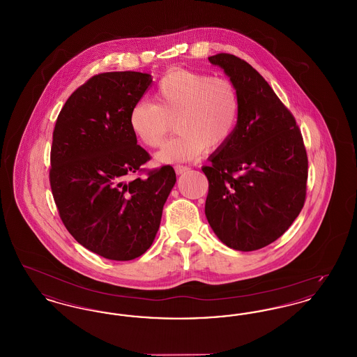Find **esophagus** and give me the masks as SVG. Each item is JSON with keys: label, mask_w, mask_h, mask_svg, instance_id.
I'll return each instance as SVG.
<instances>
[{"label": "esophagus", "mask_w": 357, "mask_h": 357, "mask_svg": "<svg viewBox=\"0 0 357 357\" xmlns=\"http://www.w3.org/2000/svg\"><path fill=\"white\" fill-rule=\"evenodd\" d=\"M175 172L178 174V175H181V174H183L185 171L190 170V167H187V166H183V165H176L175 167Z\"/></svg>", "instance_id": "esophagus-1"}]
</instances>
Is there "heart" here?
<instances>
[{
    "label": "heart",
    "mask_w": 357,
    "mask_h": 357,
    "mask_svg": "<svg viewBox=\"0 0 357 357\" xmlns=\"http://www.w3.org/2000/svg\"><path fill=\"white\" fill-rule=\"evenodd\" d=\"M153 102H137L130 112L134 135L158 149L172 131L178 135L158 153L162 162H182L223 147L234 134L239 118V93L226 77L171 69L158 82Z\"/></svg>",
    "instance_id": "obj_1"
}]
</instances>
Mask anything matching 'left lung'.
I'll return each instance as SVG.
<instances>
[{"label":"left lung","instance_id":"8db88e82","mask_svg":"<svg viewBox=\"0 0 357 357\" xmlns=\"http://www.w3.org/2000/svg\"><path fill=\"white\" fill-rule=\"evenodd\" d=\"M239 93L230 140L210 156L206 218L222 242L253 252L281 237L304 207L307 155L294 116L249 63L230 53L208 57Z\"/></svg>","mask_w":357,"mask_h":357}]
</instances>
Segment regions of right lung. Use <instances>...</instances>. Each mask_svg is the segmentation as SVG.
Segmentation results:
<instances>
[{
    "instance_id": "obj_1",
    "label": "right lung",
    "mask_w": 357,
    "mask_h": 357,
    "mask_svg": "<svg viewBox=\"0 0 357 357\" xmlns=\"http://www.w3.org/2000/svg\"><path fill=\"white\" fill-rule=\"evenodd\" d=\"M151 83L134 70L95 75L69 96L53 130L50 183L59 215L80 245L112 261L147 252L176 182L170 165L142 167L151 156L130 127Z\"/></svg>"
}]
</instances>
